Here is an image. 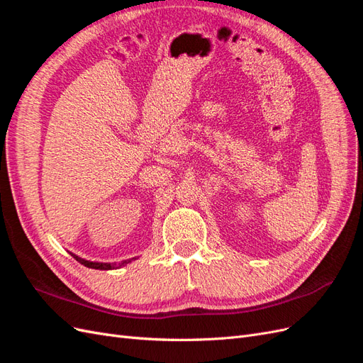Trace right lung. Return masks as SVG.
Masks as SVG:
<instances>
[{"label":"right lung","mask_w":363,"mask_h":363,"mask_svg":"<svg viewBox=\"0 0 363 363\" xmlns=\"http://www.w3.org/2000/svg\"><path fill=\"white\" fill-rule=\"evenodd\" d=\"M69 255L77 260L80 262L82 265L87 267V268H92V269H104V271H108V269H118L121 267L127 265V263L136 260L138 257H130V259H124V260H119V262H98V260H87V259H83L80 256L74 255V252L69 251Z\"/></svg>","instance_id":"add662e5"}]
</instances>
